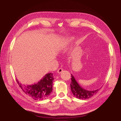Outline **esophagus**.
<instances>
[{"instance_id":"1","label":"esophagus","mask_w":121,"mask_h":121,"mask_svg":"<svg viewBox=\"0 0 121 121\" xmlns=\"http://www.w3.org/2000/svg\"><path fill=\"white\" fill-rule=\"evenodd\" d=\"M63 68H59V69H58L57 72L58 73H60H60H61V72H63Z\"/></svg>"}]
</instances>
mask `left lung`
<instances>
[{
	"instance_id": "1",
	"label": "left lung",
	"mask_w": 121,
	"mask_h": 121,
	"mask_svg": "<svg viewBox=\"0 0 121 121\" xmlns=\"http://www.w3.org/2000/svg\"><path fill=\"white\" fill-rule=\"evenodd\" d=\"M71 83L70 84L71 90L73 95L78 99H88L91 98L100 89H96L93 91H89L82 88L76 81L74 76L71 74Z\"/></svg>"
}]
</instances>
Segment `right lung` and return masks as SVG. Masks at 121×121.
<instances>
[{
  "mask_svg": "<svg viewBox=\"0 0 121 121\" xmlns=\"http://www.w3.org/2000/svg\"><path fill=\"white\" fill-rule=\"evenodd\" d=\"M54 80L52 73H48L40 79L39 82L34 85L23 86L16 79L19 87L26 95L35 100H42L48 98L52 91L53 81Z\"/></svg>",
  "mask_w": 121,
  "mask_h": 121,
  "instance_id": "add662e5",
  "label": "right lung"
}]
</instances>
